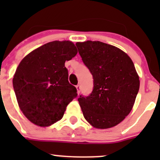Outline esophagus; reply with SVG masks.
<instances>
[{
	"mask_svg": "<svg viewBox=\"0 0 160 160\" xmlns=\"http://www.w3.org/2000/svg\"><path fill=\"white\" fill-rule=\"evenodd\" d=\"M76 88H77V90H78V94H80V90H81V88H80V86L78 84V85L76 86Z\"/></svg>",
	"mask_w": 160,
	"mask_h": 160,
	"instance_id": "34e87169",
	"label": "esophagus"
}]
</instances>
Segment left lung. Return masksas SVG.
<instances>
[{"instance_id": "left-lung-1", "label": "left lung", "mask_w": 160, "mask_h": 160, "mask_svg": "<svg viewBox=\"0 0 160 160\" xmlns=\"http://www.w3.org/2000/svg\"><path fill=\"white\" fill-rule=\"evenodd\" d=\"M82 62L93 78V89L78 102L84 118L93 127L108 128L124 120L132 109L140 81L130 57L100 41L76 43Z\"/></svg>"}]
</instances>
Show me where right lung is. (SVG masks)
Here are the masks:
<instances>
[{"instance_id":"add662e5","label":"right lung","mask_w":160,"mask_h":160,"mask_svg":"<svg viewBox=\"0 0 160 160\" xmlns=\"http://www.w3.org/2000/svg\"><path fill=\"white\" fill-rule=\"evenodd\" d=\"M77 53L71 41L56 40L33 50L19 63L12 85L20 109L34 124L45 127L60 120L78 96L65 67Z\"/></svg>"}]
</instances>
